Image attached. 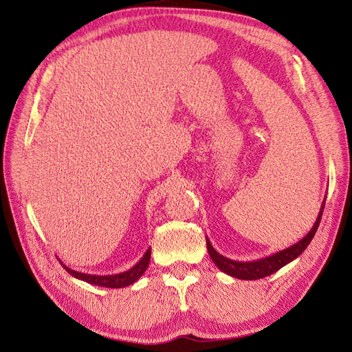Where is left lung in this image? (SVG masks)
Masks as SVG:
<instances>
[{
  "mask_svg": "<svg viewBox=\"0 0 352 352\" xmlns=\"http://www.w3.org/2000/svg\"><path fill=\"white\" fill-rule=\"evenodd\" d=\"M324 207H325V199L322 203V207H320V212L318 214L313 228L301 239L300 242H296L295 245L289 246V248H286V250L275 252V254H272V256H267L265 258H258V260H252V261H236V260H231L228 257H223L222 254H219L213 248L210 241L207 239V250H208V254H210V258L223 274L234 276V278H239V280L265 278V276L276 272L283 266L290 263L292 260H295L296 257L301 256L304 250L307 248L309 243L311 242V239L316 234V230L319 227L320 216H322Z\"/></svg>",
  "mask_w": 352,
  "mask_h": 352,
  "instance_id": "obj_1",
  "label": "left lung"
}]
</instances>
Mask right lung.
<instances>
[{
	"mask_svg": "<svg viewBox=\"0 0 352 352\" xmlns=\"http://www.w3.org/2000/svg\"><path fill=\"white\" fill-rule=\"evenodd\" d=\"M149 258H151V248H148L146 252L144 254L136 265L133 267H130L129 271L125 272H119V274H113V275H92V274H83V272H77L74 269L68 267L66 265H63L60 261V265L68 271L74 278L83 280L89 284H95V286H101V287H111V289H121V287H126L130 284L136 283L140 275L146 271V267L149 265Z\"/></svg>",
	"mask_w": 352,
	"mask_h": 352,
	"instance_id": "obj_1",
	"label": "right lung"
}]
</instances>
